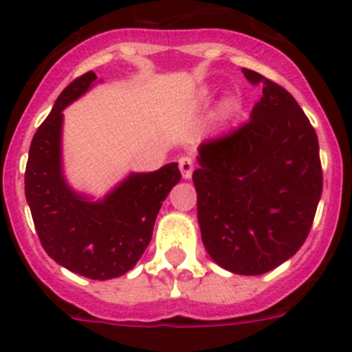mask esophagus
<instances>
[{"label":"esophagus","instance_id":"esophagus-1","mask_svg":"<svg viewBox=\"0 0 352 352\" xmlns=\"http://www.w3.org/2000/svg\"><path fill=\"white\" fill-rule=\"evenodd\" d=\"M179 164V170H182L183 178L185 179H190L192 178V173H193V160L190 159V157H182V159L178 160Z\"/></svg>","mask_w":352,"mask_h":352}]
</instances>
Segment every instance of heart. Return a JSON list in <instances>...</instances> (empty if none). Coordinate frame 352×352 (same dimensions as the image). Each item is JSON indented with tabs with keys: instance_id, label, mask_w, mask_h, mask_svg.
I'll list each match as a JSON object with an SVG mask.
<instances>
[{
	"instance_id": "obj_1",
	"label": "heart",
	"mask_w": 352,
	"mask_h": 352,
	"mask_svg": "<svg viewBox=\"0 0 352 352\" xmlns=\"http://www.w3.org/2000/svg\"><path fill=\"white\" fill-rule=\"evenodd\" d=\"M232 108H234V101H227V102H225V109H227V111H230Z\"/></svg>"
}]
</instances>
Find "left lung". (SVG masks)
Listing matches in <instances>:
<instances>
[{"mask_svg":"<svg viewBox=\"0 0 352 352\" xmlns=\"http://www.w3.org/2000/svg\"><path fill=\"white\" fill-rule=\"evenodd\" d=\"M262 85L250 122L199 146L197 218L209 256L225 270L260 276L307 239L323 192L316 131L288 90L254 71Z\"/></svg>","mask_w":352,"mask_h":352,"instance_id":"1","label":"left lung"}]
</instances>
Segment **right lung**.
I'll return each mask as SVG.
<instances>
[{"instance_id": "right-lung-1", "label": "right lung", "mask_w": 352, "mask_h": 352, "mask_svg": "<svg viewBox=\"0 0 352 352\" xmlns=\"http://www.w3.org/2000/svg\"><path fill=\"white\" fill-rule=\"evenodd\" d=\"M99 82L92 71L73 80L38 127L25 166V199L48 256L71 272L106 281L134 269L182 173L176 162L131 173L99 201L71 188L63 169V109Z\"/></svg>"}]
</instances>
